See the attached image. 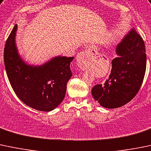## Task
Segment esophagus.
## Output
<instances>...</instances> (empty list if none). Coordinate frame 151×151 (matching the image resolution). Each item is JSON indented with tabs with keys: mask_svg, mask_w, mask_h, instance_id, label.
<instances>
[{
	"mask_svg": "<svg viewBox=\"0 0 151 151\" xmlns=\"http://www.w3.org/2000/svg\"><path fill=\"white\" fill-rule=\"evenodd\" d=\"M91 51L92 50L85 51V52L79 53L77 55L76 61H77L78 66L79 68H80L81 70H87V68H88V59L90 58L91 55L92 54Z\"/></svg>",
	"mask_w": 151,
	"mask_h": 151,
	"instance_id": "esophagus-1",
	"label": "esophagus"
}]
</instances>
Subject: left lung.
I'll return each mask as SVG.
<instances>
[{
  "instance_id": "obj_1",
  "label": "left lung",
  "mask_w": 151,
  "mask_h": 151,
  "mask_svg": "<svg viewBox=\"0 0 151 151\" xmlns=\"http://www.w3.org/2000/svg\"><path fill=\"white\" fill-rule=\"evenodd\" d=\"M116 54L108 79L91 89L93 98L109 109L122 107L136 96L146 70L145 43L133 29L117 45Z\"/></svg>"
}]
</instances>
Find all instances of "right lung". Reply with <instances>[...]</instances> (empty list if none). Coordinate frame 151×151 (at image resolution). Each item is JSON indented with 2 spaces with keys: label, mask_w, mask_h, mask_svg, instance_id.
Segmentation results:
<instances>
[{
  "label": "right lung",
  "mask_w": 151,
  "mask_h": 151,
  "mask_svg": "<svg viewBox=\"0 0 151 151\" xmlns=\"http://www.w3.org/2000/svg\"><path fill=\"white\" fill-rule=\"evenodd\" d=\"M17 24L6 41L4 65L8 78L19 99L40 111L55 109L63 102L67 83L72 76L70 63L74 57L56 56L42 65L26 63L16 43Z\"/></svg>",
  "instance_id": "add662e5"
}]
</instances>
